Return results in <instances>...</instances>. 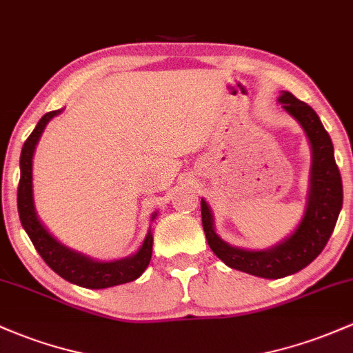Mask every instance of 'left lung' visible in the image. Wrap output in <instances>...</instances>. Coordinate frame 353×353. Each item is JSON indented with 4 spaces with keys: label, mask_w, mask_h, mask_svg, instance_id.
I'll return each instance as SVG.
<instances>
[{
    "label": "left lung",
    "mask_w": 353,
    "mask_h": 353,
    "mask_svg": "<svg viewBox=\"0 0 353 353\" xmlns=\"http://www.w3.org/2000/svg\"><path fill=\"white\" fill-rule=\"evenodd\" d=\"M279 102L301 124L313 150L308 207L296 230L286 241L268 251H245L232 248L215 234L210 208L205 200L200 202L203 232L215 256L229 268L268 279L294 274L316 259L335 229L343 203L342 176L333 157L332 139L325 131L320 117L306 102L296 99L286 90H283Z\"/></svg>",
    "instance_id": "8db88e82"
}]
</instances>
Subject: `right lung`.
<instances>
[{
	"label": "right lung",
	"instance_id": "add662e5",
	"mask_svg": "<svg viewBox=\"0 0 353 353\" xmlns=\"http://www.w3.org/2000/svg\"><path fill=\"white\" fill-rule=\"evenodd\" d=\"M59 112L60 111H50L41 117L35 130L32 131V134L26 138L23 150H21V175L20 183H18V214H20L21 225H23L37 251H39L41 259L67 281L82 288H89V290H102V288H111L117 286V284L134 281L136 278H139L145 272L151 261V252H153V236H151V232H148L146 239L143 241V245L134 256L121 261H112V263H97V261L70 251L65 245L57 242L45 230V227L41 225L39 217H37L32 190L33 151H35L37 143H39L47 123Z\"/></svg>",
	"mask_w": 353,
	"mask_h": 353
}]
</instances>
